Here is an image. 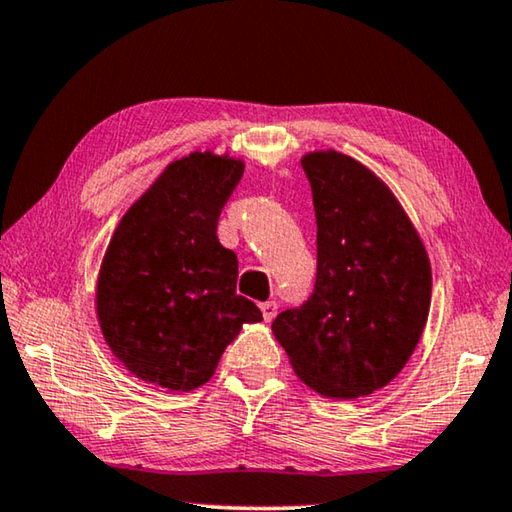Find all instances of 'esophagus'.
I'll list each match as a JSON object with an SVG mask.
<instances>
[{"label": "esophagus", "instance_id": "obj_1", "mask_svg": "<svg viewBox=\"0 0 512 512\" xmlns=\"http://www.w3.org/2000/svg\"><path fill=\"white\" fill-rule=\"evenodd\" d=\"M259 309H262V316H264L266 323H271V320H273L275 314H277V302H275V300L262 302V305H259Z\"/></svg>", "mask_w": 512, "mask_h": 512}]
</instances>
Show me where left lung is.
<instances>
[{"instance_id":"1","label":"left lung","mask_w":512,"mask_h":512,"mask_svg":"<svg viewBox=\"0 0 512 512\" xmlns=\"http://www.w3.org/2000/svg\"><path fill=\"white\" fill-rule=\"evenodd\" d=\"M316 210V287L273 320L296 375L334 400L393 381L418 345L431 305V264L400 201L339 151L300 160Z\"/></svg>"}]
</instances>
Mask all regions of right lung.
<instances>
[{
  "instance_id": "right-lung-1",
  "label": "right lung",
  "mask_w": 512,
  "mask_h": 512,
  "mask_svg": "<svg viewBox=\"0 0 512 512\" xmlns=\"http://www.w3.org/2000/svg\"><path fill=\"white\" fill-rule=\"evenodd\" d=\"M244 160L194 151L171 162L128 207L103 255L97 318L103 339L146 384L189 393L210 381L255 302L237 296L239 262L216 225Z\"/></svg>"
}]
</instances>
